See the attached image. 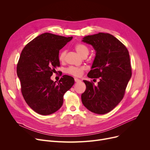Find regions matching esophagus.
Here are the masks:
<instances>
[{
	"instance_id": "esophagus-1",
	"label": "esophagus",
	"mask_w": 150,
	"mask_h": 150,
	"mask_svg": "<svg viewBox=\"0 0 150 150\" xmlns=\"http://www.w3.org/2000/svg\"><path fill=\"white\" fill-rule=\"evenodd\" d=\"M74 80H75V81L76 83H78V82H80V81H81V80H80L78 79V78H75Z\"/></svg>"
}]
</instances>
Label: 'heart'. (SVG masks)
<instances>
[{"label": "heart", "instance_id": "b5f03b06", "mask_svg": "<svg viewBox=\"0 0 150 150\" xmlns=\"http://www.w3.org/2000/svg\"><path fill=\"white\" fill-rule=\"evenodd\" d=\"M75 49L79 53L81 57H86L89 53V50L87 45H86L83 43H77L75 45ZM66 54V52L65 50H61L58 55V59L61 62H63L65 60V57ZM85 70L84 67H75L70 66L66 69L67 74L76 77L81 76Z\"/></svg>", "mask_w": 150, "mask_h": 150}]
</instances>
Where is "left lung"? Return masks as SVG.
<instances>
[{"instance_id":"1","label":"left lung","mask_w":150,"mask_h":150,"mask_svg":"<svg viewBox=\"0 0 150 150\" xmlns=\"http://www.w3.org/2000/svg\"><path fill=\"white\" fill-rule=\"evenodd\" d=\"M83 41L92 45L96 51L88 76L99 78L100 81L95 86L92 81H83L86 89L81 94L82 103L90 111L105 114L112 111L124 97L132 75L129 52L123 44L109 33L85 36Z\"/></svg>"}]
</instances>
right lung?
<instances>
[{"label": "right lung", "mask_w": 150, "mask_h": 150, "mask_svg": "<svg viewBox=\"0 0 150 150\" xmlns=\"http://www.w3.org/2000/svg\"><path fill=\"white\" fill-rule=\"evenodd\" d=\"M72 37L45 33L35 38L23 49L17 65L21 92L27 105L39 114L57 111L63 96L74 84V78L64 75L58 83L50 76L59 67V50Z\"/></svg>", "instance_id": "1"}]
</instances>
